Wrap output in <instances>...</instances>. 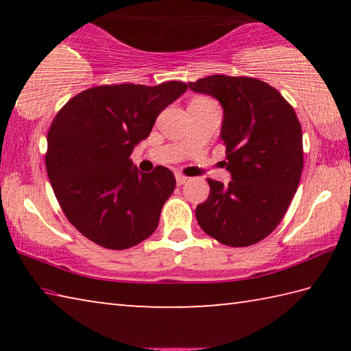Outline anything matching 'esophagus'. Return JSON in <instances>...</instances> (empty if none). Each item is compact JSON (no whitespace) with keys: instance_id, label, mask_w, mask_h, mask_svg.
Segmentation results:
<instances>
[{"instance_id":"esophagus-1","label":"esophagus","mask_w":351,"mask_h":351,"mask_svg":"<svg viewBox=\"0 0 351 351\" xmlns=\"http://www.w3.org/2000/svg\"><path fill=\"white\" fill-rule=\"evenodd\" d=\"M176 182H178V186H182V184L187 182V176H184L181 173H176Z\"/></svg>"}]
</instances>
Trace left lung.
Segmentation results:
<instances>
[{"mask_svg":"<svg viewBox=\"0 0 351 351\" xmlns=\"http://www.w3.org/2000/svg\"><path fill=\"white\" fill-rule=\"evenodd\" d=\"M189 88L223 106L219 138L232 176L226 186L207 178L210 193L195 210L198 224L226 246H251L277 228L299 186L300 122L282 94L258 79L209 75Z\"/></svg>","mask_w":351,"mask_h":351,"instance_id":"8db88e82","label":"left lung"}]
</instances>
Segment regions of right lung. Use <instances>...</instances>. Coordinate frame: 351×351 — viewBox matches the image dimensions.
Wrapping results in <instances>:
<instances>
[{
  "mask_svg": "<svg viewBox=\"0 0 351 351\" xmlns=\"http://www.w3.org/2000/svg\"><path fill=\"white\" fill-rule=\"evenodd\" d=\"M186 91L182 82L94 86L57 112L47 132V176L64 215L86 239L121 251L156 230L175 175L162 165L141 173L130 154Z\"/></svg>",
  "mask_w": 351,
  "mask_h": 351,
  "instance_id": "1",
  "label": "right lung"
}]
</instances>
